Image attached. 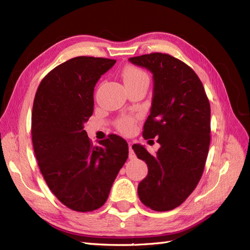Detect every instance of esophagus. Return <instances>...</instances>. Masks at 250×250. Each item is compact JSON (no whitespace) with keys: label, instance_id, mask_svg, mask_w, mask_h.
Masks as SVG:
<instances>
[{"label":"esophagus","instance_id":"esophagus-1","mask_svg":"<svg viewBox=\"0 0 250 250\" xmlns=\"http://www.w3.org/2000/svg\"><path fill=\"white\" fill-rule=\"evenodd\" d=\"M136 158V155L134 153L133 149H132V144L129 143V159L130 160H133V159Z\"/></svg>","mask_w":250,"mask_h":250}]
</instances>
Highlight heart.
Instances as JSON below:
<instances>
[{
    "label": "heart",
    "instance_id": "obj_1",
    "mask_svg": "<svg viewBox=\"0 0 250 250\" xmlns=\"http://www.w3.org/2000/svg\"><path fill=\"white\" fill-rule=\"evenodd\" d=\"M122 79L125 86H131V84H135L139 83H148V75L145 71L142 68L134 66V65H128L124 68L122 71ZM136 124V118L132 116H125L122 117L119 120H117L116 126L121 133L129 134L133 132Z\"/></svg>",
    "mask_w": 250,
    "mask_h": 250
}]
</instances>
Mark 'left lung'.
Masks as SVG:
<instances>
[{
	"label": "left lung",
	"mask_w": 250,
	"mask_h": 250,
	"mask_svg": "<svg viewBox=\"0 0 250 250\" xmlns=\"http://www.w3.org/2000/svg\"><path fill=\"white\" fill-rule=\"evenodd\" d=\"M129 60L152 73L153 97L143 136L158 137L161 145L156 156L144 146H132L148 167L137 193L152 210H171L192 193L203 174L210 143L209 101L195 72L176 58L152 52Z\"/></svg>",
	"instance_id": "8db88e82"
}]
</instances>
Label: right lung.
<instances>
[{
	"label": "right lung",
	"instance_id": "right-lung-1",
	"mask_svg": "<svg viewBox=\"0 0 250 250\" xmlns=\"http://www.w3.org/2000/svg\"><path fill=\"white\" fill-rule=\"evenodd\" d=\"M116 60L76 57L41 82L32 110V143L51 192L76 211L100 208L128 159V143L111 134L93 145L83 130L93 113V91Z\"/></svg>",
	"mask_w": 250,
	"mask_h": 250
}]
</instances>
